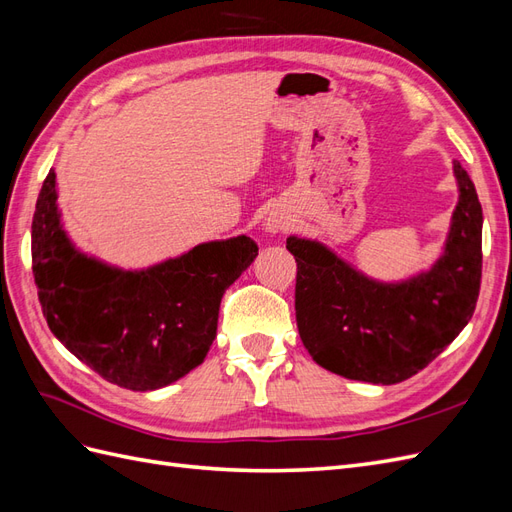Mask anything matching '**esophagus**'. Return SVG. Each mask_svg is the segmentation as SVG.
Here are the masks:
<instances>
[{
    "mask_svg": "<svg viewBox=\"0 0 512 512\" xmlns=\"http://www.w3.org/2000/svg\"><path fill=\"white\" fill-rule=\"evenodd\" d=\"M265 230L267 232H280L282 230V222L277 218H267L265 220Z\"/></svg>",
    "mask_w": 512,
    "mask_h": 512,
    "instance_id": "obj_1",
    "label": "esophagus"
}]
</instances>
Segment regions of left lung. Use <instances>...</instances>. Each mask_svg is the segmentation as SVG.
Returning a JSON list of instances; mask_svg holds the SVG:
<instances>
[{
    "mask_svg": "<svg viewBox=\"0 0 512 512\" xmlns=\"http://www.w3.org/2000/svg\"><path fill=\"white\" fill-rule=\"evenodd\" d=\"M459 200L440 258L401 282L365 275L316 239L290 235L294 309L312 359L350 380L397 384L427 367L474 314L483 267V209L455 160Z\"/></svg>",
    "mask_w": 512,
    "mask_h": 512,
    "instance_id": "1",
    "label": "left lung"
}]
</instances>
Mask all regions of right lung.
I'll return each instance as SVG.
<instances>
[{
    "mask_svg": "<svg viewBox=\"0 0 512 512\" xmlns=\"http://www.w3.org/2000/svg\"><path fill=\"white\" fill-rule=\"evenodd\" d=\"M258 256L245 235L207 241L147 269H121L72 243L51 168L32 222L42 314L53 335L104 380L156 391L205 361L224 290Z\"/></svg>",
    "mask_w": 512,
    "mask_h": 512,
    "instance_id": "obj_1",
    "label": "right lung"
}]
</instances>
